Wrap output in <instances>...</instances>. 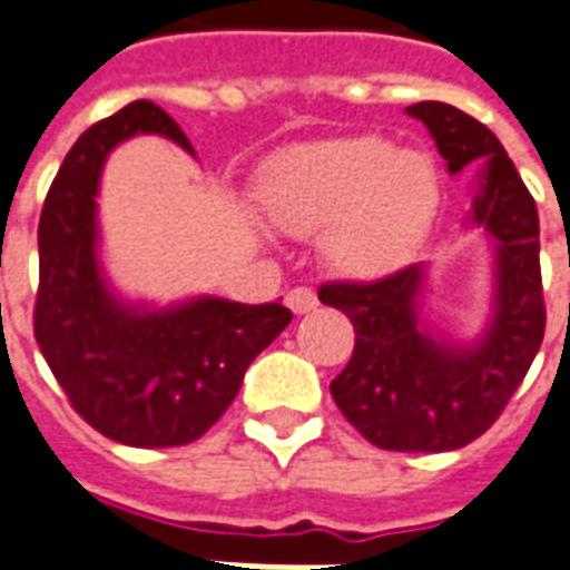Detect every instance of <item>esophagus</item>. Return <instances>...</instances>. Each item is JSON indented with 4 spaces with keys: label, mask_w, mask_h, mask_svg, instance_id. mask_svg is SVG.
I'll use <instances>...</instances> for the list:
<instances>
[{
    "label": "esophagus",
    "mask_w": 570,
    "mask_h": 570,
    "mask_svg": "<svg viewBox=\"0 0 570 570\" xmlns=\"http://www.w3.org/2000/svg\"><path fill=\"white\" fill-rule=\"evenodd\" d=\"M286 305L293 314H311V311H317V293L311 289V286H296V289H289L286 293Z\"/></svg>",
    "instance_id": "obj_1"
}]
</instances>
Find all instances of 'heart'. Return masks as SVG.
Instances as JSON below:
<instances>
[{"label":"heart","instance_id":"1","mask_svg":"<svg viewBox=\"0 0 570 570\" xmlns=\"http://www.w3.org/2000/svg\"><path fill=\"white\" fill-rule=\"evenodd\" d=\"M272 226L317 235L326 263L347 277L402 268L438 210L435 163L374 135L328 138L274 156L259 180Z\"/></svg>","mask_w":570,"mask_h":570}]
</instances>
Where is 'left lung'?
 Listing matches in <instances>:
<instances>
[{
  "mask_svg": "<svg viewBox=\"0 0 570 570\" xmlns=\"http://www.w3.org/2000/svg\"><path fill=\"white\" fill-rule=\"evenodd\" d=\"M432 132L450 175L478 163L471 226L495 242V311L478 344H453L420 323L423 265L371 281L320 286V302L347 314L356 332L332 399L365 441L399 453H444L495 423L541 350L538 208L508 150L471 114L444 102L407 108Z\"/></svg>",
  "mask_w": 570,
  "mask_h": 570,
  "instance_id": "8db88e82",
  "label": "left lung"
}]
</instances>
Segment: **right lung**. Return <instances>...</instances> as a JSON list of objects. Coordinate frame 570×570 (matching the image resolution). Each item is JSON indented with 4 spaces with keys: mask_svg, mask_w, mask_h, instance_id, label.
Here are the masks:
<instances>
[{
    "mask_svg": "<svg viewBox=\"0 0 570 570\" xmlns=\"http://www.w3.org/2000/svg\"><path fill=\"white\" fill-rule=\"evenodd\" d=\"M156 132L193 154L159 105L138 99L99 120L62 159L38 220L36 341L71 407L129 446H180L217 423L244 371L286 326L281 302L202 296L147 311L111 293L96 256V196L114 147Z\"/></svg>",
    "mask_w": 570,
    "mask_h": 570,
    "instance_id": "right-lung-1",
    "label": "right lung"
}]
</instances>
